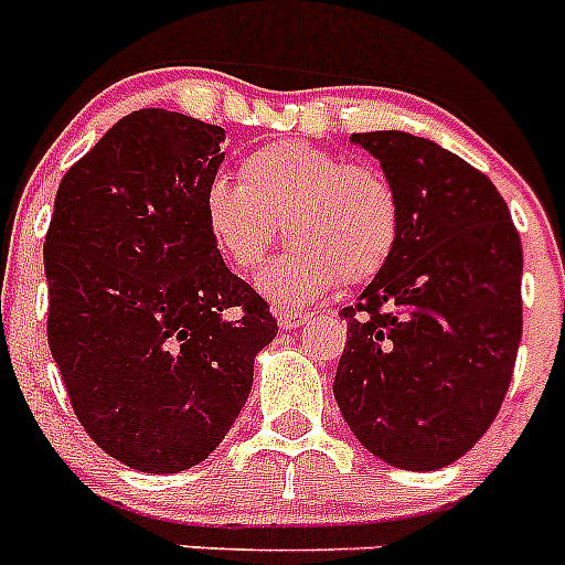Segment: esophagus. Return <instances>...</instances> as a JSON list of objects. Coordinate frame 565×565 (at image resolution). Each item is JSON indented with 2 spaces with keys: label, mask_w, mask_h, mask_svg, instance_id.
I'll return each instance as SVG.
<instances>
[{
  "label": "esophagus",
  "mask_w": 565,
  "mask_h": 565,
  "mask_svg": "<svg viewBox=\"0 0 565 565\" xmlns=\"http://www.w3.org/2000/svg\"><path fill=\"white\" fill-rule=\"evenodd\" d=\"M308 322V313H299V311H279L277 313V326L282 331H297L299 326H306Z\"/></svg>",
  "instance_id": "1"
}]
</instances>
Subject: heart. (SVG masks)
I'll return each instance as SVG.
<instances>
[{"instance_id": "b5f03b06", "label": "heart", "mask_w": 565, "mask_h": 565, "mask_svg": "<svg viewBox=\"0 0 565 565\" xmlns=\"http://www.w3.org/2000/svg\"><path fill=\"white\" fill-rule=\"evenodd\" d=\"M203 223L237 274H252L286 226L294 248L259 271L257 291L279 311H299L339 282L362 286L391 263L402 203L379 169L286 141L248 154L239 183L214 178L203 192Z\"/></svg>"}]
</instances>
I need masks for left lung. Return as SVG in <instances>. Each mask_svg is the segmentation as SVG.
Wrapping results in <instances>:
<instances>
[{
  "label": "left lung",
  "mask_w": 565,
  "mask_h": 565,
  "mask_svg": "<svg viewBox=\"0 0 565 565\" xmlns=\"http://www.w3.org/2000/svg\"><path fill=\"white\" fill-rule=\"evenodd\" d=\"M402 203L391 263L353 306L333 396L384 463L430 472L495 422L523 333V248L487 174L416 135L353 132Z\"/></svg>",
  "instance_id": "obj_1"
}]
</instances>
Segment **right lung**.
<instances>
[{"instance_id": "obj_1", "label": "right lung", "mask_w": 565, "mask_h": 565, "mask_svg": "<svg viewBox=\"0 0 565 565\" xmlns=\"http://www.w3.org/2000/svg\"><path fill=\"white\" fill-rule=\"evenodd\" d=\"M226 129L124 115L67 169L44 237L47 344L89 438L138 472L201 463L239 416L277 319L203 223Z\"/></svg>"}]
</instances>
